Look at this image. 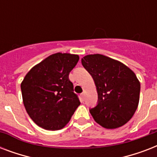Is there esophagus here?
<instances>
[{"instance_id": "obj_1", "label": "esophagus", "mask_w": 157, "mask_h": 157, "mask_svg": "<svg viewBox=\"0 0 157 157\" xmlns=\"http://www.w3.org/2000/svg\"><path fill=\"white\" fill-rule=\"evenodd\" d=\"M85 94H86V93H85V92H83V93L81 94V98H85Z\"/></svg>"}]
</instances>
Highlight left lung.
Segmentation results:
<instances>
[{
    "instance_id": "1",
    "label": "left lung",
    "mask_w": 157,
    "mask_h": 157,
    "mask_svg": "<svg viewBox=\"0 0 157 157\" xmlns=\"http://www.w3.org/2000/svg\"><path fill=\"white\" fill-rule=\"evenodd\" d=\"M81 63L93 77L98 103L90 114L106 129H117L131 119L140 95V82L129 67L103 54H88Z\"/></svg>"
}]
</instances>
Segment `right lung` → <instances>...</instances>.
<instances>
[{
	"instance_id": "right-lung-1",
	"label": "right lung",
	"mask_w": 157,
	"mask_h": 157,
	"mask_svg": "<svg viewBox=\"0 0 157 157\" xmlns=\"http://www.w3.org/2000/svg\"><path fill=\"white\" fill-rule=\"evenodd\" d=\"M79 55L56 53L32 67L21 83L23 105L31 119L47 130L63 129L81 104L69 81Z\"/></svg>"
}]
</instances>
